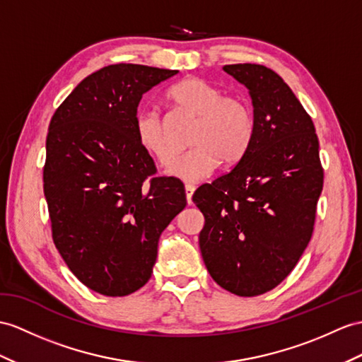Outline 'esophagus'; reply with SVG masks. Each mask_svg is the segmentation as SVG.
Instances as JSON below:
<instances>
[{"mask_svg": "<svg viewBox=\"0 0 362 362\" xmlns=\"http://www.w3.org/2000/svg\"><path fill=\"white\" fill-rule=\"evenodd\" d=\"M186 198L189 204H192V197H193V192H195V186H192V184H186Z\"/></svg>", "mask_w": 362, "mask_h": 362, "instance_id": "obj_1", "label": "esophagus"}]
</instances>
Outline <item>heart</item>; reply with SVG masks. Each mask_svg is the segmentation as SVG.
I'll use <instances>...</instances> for the list:
<instances>
[{
    "mask_svg": "<svg viewBox=\"0 0 362 362\" xmlns=\"http://www.w3.org/2000/svg\"><path fill=\"white\" fill-rule=\"evenodd\" d=\"M165 98L173 107L195 118L190 151L175 155L167 175L187 182L204 180L221 161L235 164L247 153L255 136V117L250 104L240 96H224L223 90L201 78H186L172 86ZM134 135L139 147L165 164L170 143L161 113L141 107L134 117Z\"/></svg>",
    "mask_w": 362,
    "mask_h": 362,
    "instance_id": "b5f03b06",
    "label": "heart"
}]
</instances>
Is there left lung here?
Masks as SVG:
<instances>
[{
  "label": "left lung",
  "instance_id": "8db88e82",
  "mask_svg": "<svg viewBox=\"0 0 362 362\" xmlns=\"http://www.w3.org/2000/svg\"><path fill=\"white\" fill-rule=\"evenodd\" d=\"M249 89L255 136L230 172L193 193L204 215L199 249L215 283L238 296L275 288L310 241L324 170L312 118L276 72L228 64Z\"/></svg>",
  "mask_w": 362,
  "mask_h": 362
}]
</instances>
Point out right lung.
I'll return each mask as SVG.
<instances>
[{
  "mask_svg": "<svg viewBox=\"0 0 362 362\" xmlns=\"http://www.w3.org/2000/svg\"><path fill=\"white\" fill-rule=\"evenodd\" d=\"M176 74L103 67L50 119L42 181L52 238L70 272L105 296L130 295L151 279L160 236L187 204L180 180L153 178L155 163L132 127L143 95Z\"/></svg>",
  "mask_w": 362,
  "mask_h": 362,
  "instance_id": "right-lung-1",
  "label": "right lung"
}]
</instances>
